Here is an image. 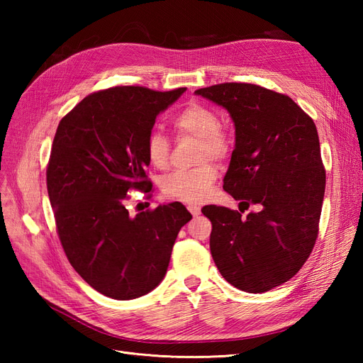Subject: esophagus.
<instances>
[{
  "label": "esophagus",
  "instance_id": "34e87169",
  "mask_svg": "<svg viewBox=\"0 0 363 363\" xmlns=\"http://www.w3.org/2000/svg\"><path fill=\"white\" fill-rule=\"evenodd\" d=\"M188 211L194 215V216H199L200 215V212H201V208L196 206V204H189L188 206Z\"/></svg>",
  "mask_w": 363,
  "mask_h": 363
}]
</instances>
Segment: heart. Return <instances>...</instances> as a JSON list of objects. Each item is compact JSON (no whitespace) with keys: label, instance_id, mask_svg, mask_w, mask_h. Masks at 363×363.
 <instances>
[{"label":"heart","instance_id":"obj_1","mask_svg":"<svg viewBox=\"0 0 363 363\" xmlns=\"http://www.w3.org/2000/svg\"><path fill=\"white\" fill-rule=\"evenodd\" d=\"M172 127L179 135L199 138L201 142L200 157L224 159L230 155L232 144L228 136L219 128L218 115L213 108L201 103H188L174 115ZM147 159L157 169H164L169 163V142L163 135L151 133L147 139ZM218 171L212 163H203L200 167L186 171H174L163 179L162 189L164 195L174 200L186 203H201L216 180Z\"/></svg>","mask_w":363,"mask_h":363}]
</instances>
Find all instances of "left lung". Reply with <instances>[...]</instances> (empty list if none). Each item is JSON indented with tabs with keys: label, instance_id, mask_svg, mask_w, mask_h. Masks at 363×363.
<instances>
[{
	"label": "left lung",
	"instance_id": "1",
	"mask_svg": "<svg viewBox=\"0 0 363 363\" xmlns=\"http://www.w3.org/2000/svg\"><path fill=\"white\" fill-rule=\"evenodd\" d=\"M195 94L224 107L235 124L224 191L240 211L259 207L245 218L203 207L212 221V257L235 288L267 292L301 269L318 236L325 171L315 123L288 95L257 84L223 83Z\"/></svg>",
	"mask_w": 363,
	"mask_h": 363
}]
</instances>
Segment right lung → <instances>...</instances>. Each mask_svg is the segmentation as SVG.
<instances>
[{"mask_svg":"<svg viewBox=\"0 0 363 363\" xmlns=\"http://www.w3.org/2000/svg\"><path fill=\"white\" fill-rule=\"evenodd\" d=\"M184 91L118 86L91 94L54 136L47 188L62 247L82 279L108 298L133 300L159 286L180 228L192 219L179 201L135 216L125 207L131 189L151 191L147 139Z\"/></svg>","mask_w":363,"mask_h":363,"instance_id":"right-lung-1","label":"right lung"}]
</instances>
